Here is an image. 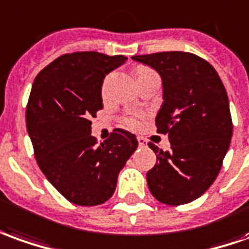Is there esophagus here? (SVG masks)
Masks as SVG:
<instances>
[{"label": "esophagus", "mask_w": 249, "mask_h": 249, "mask_svg": "<svg viewBox=\"0 0 249 249\" xmlns=\"http://www.w3.org/2000/svg\"><path fill=\"white\" fill-rule=\"evenodd\" d=\"M138 145H140V146H146V141H145V138L138 137Z\"/></svg>", "instance_id": "esophagus-1"}]
</instances>
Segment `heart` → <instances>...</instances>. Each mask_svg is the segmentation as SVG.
Returning <instances> with one entry per match:
<instances>
[{
  "label": "heart",
  "mask_w": 249,
  "mask_h": 249,
  "mask_svg": "<svg viewBox=\"0 0 249 249\" xmlns=\"http://www.w3.org/2000/svg\"><path fill=\"white\" fill-rule=\"evenodd\" d=\"M142 70H145V69L138 70V73L142 71ZM111 78H112V75H108L107 78L104 80V82H103V95H106V93H107L108 87H109V82H111ZM126 124H127L130 128H137L138 126H140V121H138L137 118H127V119H126Z\"/></svg>",
  "instance_id": "obj_1"
}]
</instances>
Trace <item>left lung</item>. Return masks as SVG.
Returning <instances> with one entry per match:
<instances>
[{
  "label": "left lung",
  "mask_w": 249,
  "mask_h": 249,
  "mask_svg": "<svg viewBox=\"0 0 249 249\" xmlns=\"http://www.w3.org/2000/svg\"><path fill=\"white\" fill-rule=\"evenodd\" d=\"M150 66L162 81L157 133L168 134L171 150L149 147L157 162L147 171L149 190L161 203L178 206L198 199L217 178L233 133L229 100L218 73L205 59L183 51L131 56Z\"/></svg>",
  "instance_id": "left-lung-1"
}]
</instances>
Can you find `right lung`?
Wrapping results in <instances>:
<instances>
[{
	"label": "right lung",
	"mask_w": 249,
	"mask_h": 249,
	"mask_svg": "<svg viewBox=\"0 0 249 249\" xmlns=\"http://www.w3.org/2000/svg\"><path fill=\"white\" fill-rule=\"evenodd\" d=\"M126 61L96 51L65 54L36 75L31 89L25 121L37 165L74 205L109 199L138 146L137 137L123 128L100 145L90 134L89 119L103 108V80Z\"/></svg>",
	"instance_id": "right-lung-1"
}]
</instances>
